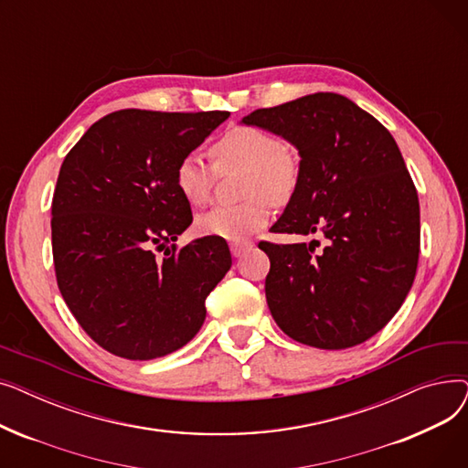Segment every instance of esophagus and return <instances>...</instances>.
Instances as JSON below:
<instances>
[{
	"instance_id": "esophagus-1",
	"label": "esophagus",
	"mask_w": 468,
	"mask_h": 468,
	"mask_svg": "<svg viewBox=\"0 0 468 468\" xmlns=\"http://www.w3.org/2000/svg\"><path fill=\"white\" fill-rule=\"evenodd\" d=\"M250 247H252L250 242H233V244H231V254H233L235 258H240L244 252L250 250Z\"/></svg>"
}]
</instances>
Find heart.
I'll return each instance as SVG.
<instances>
[{"label":"heart","instance_id":"b5f03b06","mask_svg":"<svg viewBox=\"0 0 468 468\" xmlns=\"http://www.w3.org/2000/svg\"><path fill=\"white\" fill-rule=\"evenodd\" d=\"M214 167L201 155L187 154L175 168V186L191 207L208 203L218 172L244 168L242 193L233 207H216L197 218V231L224 240H244L267 226L271 207L286 205L300 187L298 155L281 138L250 125L228 129L212 145Z\"/></svg>","mask_w":468,"mask_h":468}]
</instances>
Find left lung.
Listing matches in <instances>:
<instances>
[{"label": "left lung", "instance_id": "1", "mask_svg": "<svg viewBox=\"0 0 468 468\" xmlns=\"http://www.w3.org/2000/svg\"><path fill=\"white\" fill-rule=\"evenodd\" d=\"M300 150L302 178L271 233L321 242L260 240L271 269L267 305L305 346L347 349L376 335L404 303L420 260V199L395 138L335 92H314L242 119Z\"/></svg>", "mask_w": 468, "mask_h": 468}]
</instances>
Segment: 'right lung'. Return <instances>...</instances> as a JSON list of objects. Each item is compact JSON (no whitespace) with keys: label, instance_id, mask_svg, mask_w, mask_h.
<instances>
[{"label":"right lung","instance_id":"1","mask_svg":"<svg viewBox=\"0 0 468 468\" xmlns=\"http://www.w3.org/2000/svg\"><path fill=\"white\" fill-rule=\"evenodd\" d=\"M228 117L119 110L60 166L51 218L58 290L85 334L115 356L152 360L184 347L229 271L224 239L175 244L193 221L175 168Z\"/></svg>","mask_w":468,"mask_h":468}]
</instances>
